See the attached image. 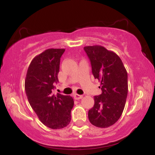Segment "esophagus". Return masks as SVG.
Wrapping results in <instances>:
<instances>
[{
  "label": "esophagus",
  "mask_w": 155,
  "mask_h": 155,
  "mask_svg": "<svg viewBox=\"0 0 155 155\" xmlns=\"http://www.w3.org/2000/svg\"><path fill=\"white\" fill-rule=\"evenodd\" d=\"M74 99H76V100H80V99L82 98L83 95H78V94H75V95H74Z\"/></svg>",
  "instance_id": "34e87169"
}]
</instances>
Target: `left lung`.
Returning a JSON list of instances; mask_svg holds the SVG:
<instances>
[{"label": "left lung", "mask_w": 155, "mask_h": 155, "mask_svg": "<svg viewBox=\"0 0 155 155\" xmlns=\"http://www.w3.org/2000/svg\"><path fill=\"white\" fill-rule=\"evenodd\" d=\"M92 65L95 79L101 84L102 93L94 97L95 104L88 111L92 124L108 127L120 118L128 91L127 73L120 57L100 45L84 47Z\"/></svg>", "instance_id": "left-lung-1"}]
</instances>
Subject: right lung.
<instances>
[{
    "label": "right lung",
    "instance_id": "obj_1",
    "mask_svg": "<svg viewBox=\"0 0 155 155\" xmlns=\"http://www.w3.org/2000/svg\"><path fill=\"white\" fill-rule=\"evenodd\" d=\"M65 49H48L35 57L28 68L25 90L28 102L44 125L61 129L71 122L74 101L70 95L52 94L58 82L60 62Z\"/></svg>",
    "mask_w": 155,
    "mask_h": 155
}]
</instances>
